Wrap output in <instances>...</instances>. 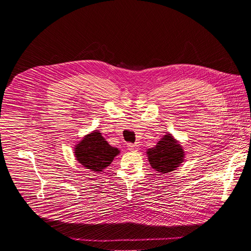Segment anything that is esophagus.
I'll return each instance as SVG.
<instances>
[{"mask_svg":"<svg viewBox=\"0 0 251 251\" xmlns=\"http://www.w3.org/2000/svg\"><path fill=\"white\" fill-rule=\"evenodd\" d=\"M127 149L130 150V151H136L138 149V146L137 144H135V143H128L127 144Z\"/></svg>","mask_w":251,"mask_h":251,"instance_id":"34e87169","label":"esophagus"}]
</instances>
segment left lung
I'll return each mask as SVG.
<instances>
[{
  "mask_svg": "<svg viewBox=\"0 0 251 251\" xmlns=\"http://www.w3.org/2000/svg\"><path fill=\"white\" fill-rule=\"evenodd\" d=\"M149 161L151 168L161 174L170 173L183 161L184 151L171 134L164 135L157 146L148 150Z\"/></svg>",
  "mask_w": 251,
  "mask_h": 251,
  "instance_id": "8db88e82",
  "label": "left lung"
}]
</instances>
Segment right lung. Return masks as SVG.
Wrapping results in <instances>:
<instances>
[{
	"instance_id": "obj_1",
	"label": "right lung",
	"mask_w": 251,
	"mask_h": 251,
	"mask_svg": "<svg viewBox=\"0 0 251 251\" xmlns=\"http://www.w3.org/2000/svg\"><path fill=\"white\" fill-rule=\"evenodd\" d=\"M75 157L85 168L92 172H101L119 154L116 148L111 147L101 134L95 131L87 135L75 148Z\"/></svg>"
}]
</instances>
